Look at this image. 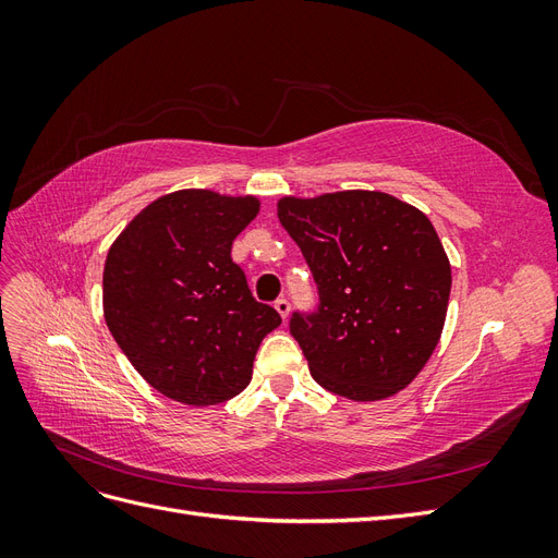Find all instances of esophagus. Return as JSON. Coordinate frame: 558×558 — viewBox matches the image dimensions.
<instances>
[{
  "label": "esophagus",
  "mask_w": 558,
  "mask_h": 558,
  "mask_svg": "<svg viewBox=\"0 0 558 558\" xmlns=\"http://www.w3.org/2000/svg\"><path fill=\"white\" fill-rule=\"evenodd\" d=\"M275 310L281 314V318H286V316H289V312H291V302L286 300V298H277L275 300Z\"/></svg>",
  "instance_id": "esophagus-1"
}]
</instances>
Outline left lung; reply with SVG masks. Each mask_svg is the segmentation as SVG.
<instances>
[{"mask_svg":"<svg viewBox=\"0 0 558 558\" xmlns=\"http://www.w3.org/2000/svg\"><path fill=\"white\" fill-rule=\"evenodd\" d=\"M279 221L316 283L289 328L330 393L381 400L408 386L442 335L451 267L433 223L377 191L279 199Z\"/></svg>","mask_w":558,"mask_h":558,"instance_id":"obj_1","label":"left lung"}]
</instances>
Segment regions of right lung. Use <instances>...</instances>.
<instances>
[{"label":"right lung","instance_id":"1","mask_svg":"<svg viewBox=\"0 0 558 558\" xmlns=\"http://www.w3.org/2000/svg\"><path fill=\"white\" fill-rule=\"evenodd\" d=\"M256 214L251 195L177 191L150 202L109 248L107 326L162 396L205 408L242 393L263 337L281 324L230 256Z\"/></svg>","mask_w":558,"mask_h":558}]
</instances>
